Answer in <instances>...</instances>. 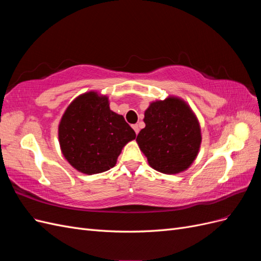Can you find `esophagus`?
<instances>
[{"instance_id": "34e87169", "label": "esophagus", "mask_w": 261, "mask_h": 261, "mask_svg": "<svg viewBox=\"0 0 261 261\" xmlns=\"http://www.w3.org/2000/svg\"><path fill=\"white\" fill-rule=\"evenodd\" d=\"M132 127H133V129H134V130H135V133H136V135H137V134L139 133V126H138L137 124H134V125L132 126Z\"/></svg>"}]
</instances>
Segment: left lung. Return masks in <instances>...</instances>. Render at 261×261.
<instances>
[{"label": "left lung", "mask_w": 261, "mask_h": 261, "mask_svg": "<svg viewBox=\"0 0 261 261\" xmlns=\"http://www.w3.org/2000/svg\"><path fill=\"white\" fill-rule=\"evenodd\" d=\"M146 127L136 138L150 167L165 174L186 170L196 159L201 143L200 127L184 101L168 98L146 110Z\"/></svg>", "instance_id": "left-lung-1"}]
</instances>
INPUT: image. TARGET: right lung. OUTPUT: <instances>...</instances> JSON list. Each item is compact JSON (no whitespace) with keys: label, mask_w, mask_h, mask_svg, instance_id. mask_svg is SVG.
Returning <instances> with one entry per match:
<instances>
[{"label":"right lung","mask_w":261,"mask_h":261,"mask_svg":"<svg viewBox=\"0 0 261 261\" xmlns=\"http://www.w3.org/2000/svg\"><path fill=\"white\" fill-rule=\"evenodd\" d=\"M136 134L122 115L111 111L107 97L88 92L66 109L59 139L66 160L80 172L97 174L113 168L122 148Z\"/></svg>","instance_id":"add662e5"}]
</instances>
